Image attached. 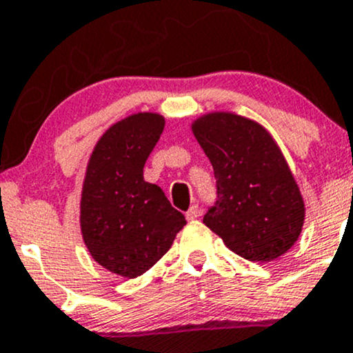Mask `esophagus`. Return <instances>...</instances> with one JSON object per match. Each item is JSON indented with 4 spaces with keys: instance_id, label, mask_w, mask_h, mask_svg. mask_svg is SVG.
Returning <instances> with one entry per match:
<instances>
[{
    "instance_id": "1",
    "label": "esophagus",
    "mask_w": 353,
    "mask_h": 353,
    "mask_svg": "<svg viewBox=\"0 0 353 353\" xmlns=\"http://www.w3.org/2000/svg\"><path fill=\"white\" fill-rule=\"evenodd\" d=\"M199 216H201V210H199V205H192L190 209L187 210V214H185V217H187L188 221H194V219H197Z\"/></svg>"
}]
</instances>
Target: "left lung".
<instances>
[{"label": "left lung", "instance_id": "left-lung-1", "mask_svg": "<svg viewBox=\"0 0 353 353\" xmlns=\"http://www.w3.org/2000/svg\"><path fill=\"white\" fill-rule=\"evenodd\" d=\"M192 130L216 176V201L203 224L250 261L289 252L303 230L304 202L270 134L226 112L203 115Z\"/></svg>", "mask_w": 353, "mask_h": 353}]
</instances>
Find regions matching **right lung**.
Returning a JSON list of instances; mask_svg holds the SVG:
<instances>
[{
  "label": "right lung",
  "instance_id": "1",
  "mask_svg": "<svg viewBox=\"0 0 353 353\" xmlns=\"http://www.w3.org/2000/svg\"><path fill=\"white\" fill-rule=\"evenodd\" d=\"M165 127L158 114L114 123L93 150L81 194V232L95 261L121 277L148 272L187 224L143 168Z\"/></svg>",
  "mask_w": 353,
  "mask_h": 353
}]
</instances>
